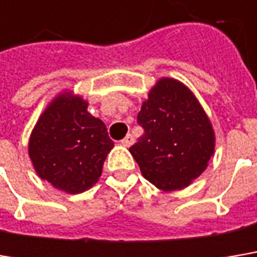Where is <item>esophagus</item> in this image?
<instances>
[{
  "label": "esophagus",
  "instance_id": "esophagus-1",
  "mask_svg": "<svg viewBox=\"0 0 257 257\" xmlns=\"http://www.w3.org/2000/svg\"><path fill=\"white\" fill-rule=\"evenodd\" d=\"M134 141H135V140H134V137H132L131 134H128V135L120 141V144H122L123 147H129V145H132V144H134Z\"/></svg>",
  "mask_w": 257,
  "mask_h": 257
}]
</instances>
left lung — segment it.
I'll return each mask as SVG.
<instances>
[{"label": "left lung", "mask_w": 257, "mask_h": 257, "mask_svg": "<svg viewBox=\"0 0 257 257\" xmlns=\"http://www.w3.org/2000/svg\"><path fill=\"white\" fill-rule=\"evenodd\" d=\"M144 135L131 148L143 176L163 192L188 188L204 173L215 151V132L188 85L161 77L143 101Z\"/></svg>", "instance_id": "8db88e82"}]
</instances>
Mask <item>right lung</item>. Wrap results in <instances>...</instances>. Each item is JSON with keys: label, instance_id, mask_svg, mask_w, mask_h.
Masks as SVG:
<instances>
[{"label": "right lung", "instance_id": "obj_1", "mask_svg": "<svg viewBox=\"0 0 257 257\" xmlns=\"http://www.w3.org/2000/svg\"><path fill=\"white\" fill-rule=\"evenodd\" d=\"M88 101L62 90L48 103L29 138V157L40 179L69 195L98 182L114 147L106 125L87 110Z\"/></svg>", "mask_w": 257, "mask_h": 257}]
</instances>
